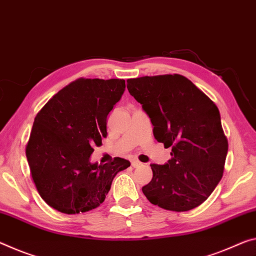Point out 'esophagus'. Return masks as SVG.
I'll use <instances>...</instances> for the list:
<instances>
[{
    "mask_svg": "<svg viewBox=\"0 0 256 256\" xmlns=\"http://www.w3.org/2000/svg\"><path fill=\"white\" fill-rule=\"evenodd\" d=\"M131 164H132L133 168H140V166H142V163H141V162H139L138 160H132Z\"/></svg>",
    "mask_w": 256,
    "mask_h": 256,
    "instance_id": "obj_1",
    "label": "esophagus"
}]
</instances>
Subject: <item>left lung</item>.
<instances>
[{
  "mask_svg": "<svg viewBox=\"0 0 256 256\" xmlns=\"http://www.w3.org/2000/svg\"><path fill=\"white\" fill-rule=\"evenodd\" d=\"M128 90L149 116L155 139L172 148L168 163L150 165L144 196L176 212L200 206L220 182L228 152L216 104L179 74L130 78Z\"/></svg>",
  "mask_w": 256,
  "mask_h": 256,
  "instance_id": "obj_1",
  "label": "left lung"
}]
</instances>
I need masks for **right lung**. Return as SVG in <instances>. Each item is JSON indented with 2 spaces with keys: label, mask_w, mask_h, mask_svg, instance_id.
Wrapping results in <instances>:
<instances>
[{
  "label": "right lung",
  "mask_w": 256,
  "mask_h": 256,
  "mask_svg": "<svg viewBox=\"0 0 256 256\" xmlns=\"http://www.w3.org/2000/svg\"><path fill=\"white\" fill-rule=\"evenodd\" d=\"M125 91L118 78H78L48 101L35 117L26 156L40 196L64 214L104 202L114 178L131 163H91L93 147L107 136V116Z\"/></svg>",
  "instance_id": "add662e5"
}]
</instances>
